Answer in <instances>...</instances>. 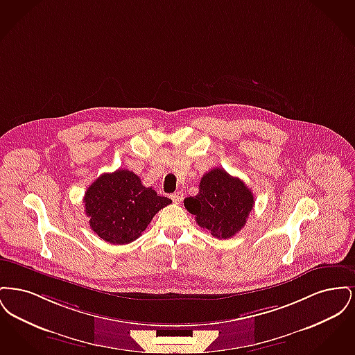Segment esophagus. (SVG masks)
Here are the masks:
<instances>
[{
    "label": "esophagus",
    "mask_w": 355,
    "mask_h": 355,
    "mask_svg": "<svg viewBox=\"0 0 355 355\" xmlns=\"http://www.w3.org/2000/svg\"><path fill=\"white\" fill-rule=\"evenodd\" d=\"M184 198V193L182 191H175L174 194H171V200L174 203H180Z\"/></svg>",
    "instance_id": "esophagus-1"
}]
</instances>
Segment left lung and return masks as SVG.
<instances>
[{
	"mask_svg": "<svg viewBox=\"0 0 355 355\" xmlns=\"http://www.w3.org/2000/svg\"><path fill=\"white\" fill-rule=\"evenodd\" d=\"M197 223L218 239L236 236L245 226L254 206L252 190L220 168L207 171L196 197L184 200Z\"/></svg>",
	"mask_w": 355,
	"mask_h": 355,
	"instance_id": "1",
	"label": "left lung"
}]
</instances>
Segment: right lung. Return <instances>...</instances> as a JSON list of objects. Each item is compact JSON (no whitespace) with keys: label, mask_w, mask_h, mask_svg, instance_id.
<instances>
[{"label":"right lung","mask_w":355,"mask_h":355,"mask_svg":"<svg viewBox=\"0 0 355 355\" xmlns=\"http://www.w3.org/2000/svg\"><path fill=\"white\" fill-rule=\"evenodd\" d=\"M84 203L92 230L109 243L125 245L141 236L171 200L142 185L133 171L119 169L102 174L89 186Z\"/></svg>","instance_id":"obj_1"}]
</instances>
